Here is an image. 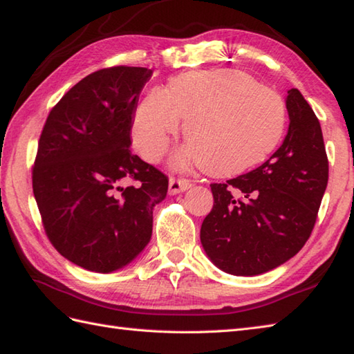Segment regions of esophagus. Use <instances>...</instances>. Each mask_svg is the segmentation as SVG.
I'll use <instances>...</instances> for the list:
<instances>
[{
	"instance_id": "esophagus-1",
	"label": "esophagus",
	"mask_w": 354,
	"mask_h": 354,
	"mask_svg": "<svg viewBox=\"0 0 354 354\" xmlns=\"http://www.w3.org/2000/svg\"><path fill=\"white\" fill-rule=\"evenodd\" d=\"M192 187V181L190 179H185V178H170V183H169V193L170 194H178V193H183L187 189H190Z\"/></svg>"
}]
</instances>
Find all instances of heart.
Segmentation results:
<instances>
[{
  "instance_id": "obj_1",
  "label": "heart",
  "mask_w": 354,
  "mask_h": 354,
  "mask_svg": "<svg viewBox=\"0 0 354 354\" xmlns=\"http://www.w3.org/2000/svg\"><path fill=\"white\" fill-rule=\"evenodd\" d=\"M184 123L190 142L179 158L201 162L216 176L242 173L261 162L281 140L286 106L280 95L237 70L187 73L167 91L152 89L135 111L132 138L156 161Z\"/></svg>"
}]
</instances>
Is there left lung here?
Wrapping results in <instances>:
<instances>
[{
  "label": "left lung",
  "instance_id": "1",
  "mask_svg": "<svg viewBox=\"0 0 354 354\" xmlns=\"http://www.w3.org/2000/svg\"><path fill=\"white\" fill-rule=\"evenodd\" d=\"M289 129L260 167L212 184L214 205L201 243L214 265L252 277L283 265L310 237L328 181L319 120L298 89L288 91Z\"/></svg>",
  "mask_w": 354,
  "mask_h": 354
}]
</instances>
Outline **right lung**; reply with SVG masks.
Here are the masks:
<instances>
[{"label":"right lung","instance_id":"obj_1","mask_svg":"<svg viewBox=\"0 0 354 354\" xmlns=\"http://www.w3.org/2000/svg\"><path fill=\"white\" fill-rule=\"evenodd\" d=\"M150 77L124 65L89 74L50 111L37 145L32 181L45 234L93 272L117 270L145 250L153 207L167 194L169 178L129 149Z\"/></svg>","mask_w":354,"mask_h":354}]
</instances>
